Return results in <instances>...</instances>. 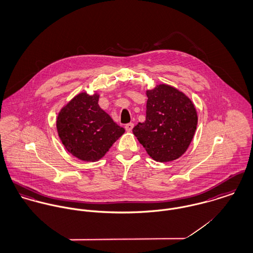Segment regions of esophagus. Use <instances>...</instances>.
<instances>
[{"instance_id":"1","label":"esophagus","mask_w":253,"mask_h":253,"mask_svg":"<svg viewBox=\"0 0 253 253\" xmlns=\"http://www.w3.org/2000/svg\"><path fill=\"white\" fill-rule=\"evenodd\" d=\"M133 127H134V124H133V123H128V124L125 125V129H126V131H128V132H131L132 129H133Z\"/></svg>"}]
</instances>
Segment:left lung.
<instances>
[{
	"label": "left lung",
	"mask_w": 253,
	"mask_h": 253,
	"mask_svg": "<svg viewBox=\"0 0 253 253\" xmlns=\"http://www.w3.org/2000/svg\"><path fill=\"white\" fill-rule=\"evenodd\" d=\"M146 116L133 134L157 162H170L187 150L196 131L198 115L191 99L171 85H156L145 91Z\"/></svg>",
	"instance_id": "obj_1"
}]
</instances>
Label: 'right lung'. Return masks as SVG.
Wrapping results in <instances>:
<instances>
[{
  "instance_id": "1",
  "label": "right lung",
  "mask_w": 253,
  "mask_h": 253,
  "mask_svg": "<svg viewBox=\"0 0 253 253\" xmlns=\"http://www.w3.org/2000/svg\"><path fill=\"white\" fill-rule=\"evenodd\" d=\"M99 98L98 92L91 95L81 92L57 115V132L62 143L73 156L86 162L99 161L125 133L100 108Z\"/></svg>"
}]
</instances>
